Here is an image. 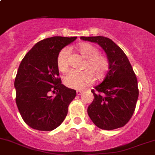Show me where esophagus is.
I'll list each match as a JSON object with an SVG mask.
<instances>
[{
    "mask_svg": "<svg viewBox=\"0 0 155 155\" xmlns=\"http://www.w3.org/2000/svg\"><path fill=\"white\" fill-rule=\"evenodd\" d=\"M82 93H83V92L81 91H76V94H77L78 96H80V95L82 94Z\"/></svg>",
    "mask_w": 155,
    "mask_h": 155,
    "instance_id": "obj_1",
    "label": "esophagus"
}]
</instances>
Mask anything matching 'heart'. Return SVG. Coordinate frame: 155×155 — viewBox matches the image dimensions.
Returning a JSON list of instances; mask_svg holds the SVG:
<instances>
[{"mask_svg":"<svg viewBox=\"0 0 155 155\" xmlns=\"http://www.w3.org/2000/svg\"><path fill=\"white\" fill-rule=\"evenodd\" d=\"M76 51L83 58L85 59L82 71H70L64 77V83L70 88L82 90L93 80V76L96 80H101L106 76L110 68L109 59L104 54L98 53V49L93 44L82 42L76 47ZM57 68L61 73L68 71V51L62 49L59 53L57 59Z\"/></svg>","mask_w":155,"mask_h":155,"instance_id":"heart-1","label":"heart"}]
</instances>
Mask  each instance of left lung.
<instances>
[{
    "label": "left lung",
    "instance_id": "obj_1",
    "mask_svg": "<svg viewBox=\"0 0 155 155\" xmlns=\"http://www.w3.org/2000/svg\"><path fill=\"white\" fill-rule=\"evenodd\" d=\"M96 42L104 50L110 71L99 85L92 90L94 98L87 113L96 127L112 130L125 126L135 112L139 91L137 80L125 53L107 37H81Z\"/></svg>",
    "mask_w": 155,
    "mask_h": 155
}]
</instances>
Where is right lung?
<instances>
[{"label":"right lung","mask_w":155,"mask_h":155,"mask_svg":"<svg viewBox=\"0 0 155 155\" xmlns=\"http://www.w3.org/2000/svg\"><path fill=\"white\" fill-rule=\"evenodd\" d=\"M76 37H52L38 42L21 61L15 80L16 104L22 118L35 130L51 131L63 122L75 90L62 84L57 59ZM51 91L55 96H51Z\"/></svg>","instance_id":"obj_1"}]
</instances>
